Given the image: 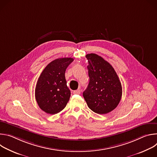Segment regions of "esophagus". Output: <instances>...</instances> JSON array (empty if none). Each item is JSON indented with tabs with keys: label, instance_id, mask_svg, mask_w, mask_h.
<instances>
[{
	"label": "esophagus",
	"instance_id": "34e87169",
	"mask_svg": "<svg viewBox=\"0 0 157 157\" xmlns=\"http://www.w3.org/2000/svg\"><path fill=\"white\" fill-rule=\"evenodd\" d=\"M80 93H81V91L79 89H77V90L73 91V94H79Z\"/></svg>",
	"mask_w": 157,
	"mask_h": 157
}]
</instances>
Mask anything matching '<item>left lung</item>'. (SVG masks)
I'll list each match as a JSON object with an SVG mask.
<instances>
[{"label": "left lung", "mask_w": 157, "mask_h": 157, "mask_svg": "<svg viewBox=\"0 0 157 157\" xmlns=\"http://www.w3.org/2000/svg\"><path fill=\"white\" fill-rule=\"evenodd\" d=\"M88 60L89 82L83 92L87 106L99 114H107L119 104L122 94L119 78L113 67L101 56L90 53Z\"/></svg>", "instance_id": "8db88e82"}]
</instances>
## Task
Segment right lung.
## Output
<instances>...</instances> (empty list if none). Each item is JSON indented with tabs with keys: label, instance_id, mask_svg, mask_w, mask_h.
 <instances>
[{
	"label": "right lung",
	"instance_id": "1",
	"mask_svg": "<svg viewBox=\"0 0 157 157\" xmlns=\"http://www.w3.org/2000/svg\"><path fill=\"white\" fill-rule=\"evenodd\" d=\"M73 60L71 58L56 59L41 73L35 87V99L40 108L46 113H59L69 101L71 92L64 75L67 67Z\"/></svg>",
	"mask_w": 157,
	"mask_h": 157
}]
</instances>
